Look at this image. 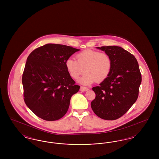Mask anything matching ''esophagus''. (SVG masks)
<instances>
[{
    "instance_id": "1",
    "label": "esophagus",
    "mask_w": 159,
    "mask_h": 159,
    "mask_svg": "<svg viewBox=\"0 0 159 159\" xmlns=\"http://www.w3.org/2000/svg\"><path fill=\"white\" fill-rule=\"evenodd\" d=\"M80 90L81 91H88V90H89V89H88V88H86V87L81 86V87H80Z\"/></svg>"
}]
</instances>
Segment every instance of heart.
Returning a JSON list of instances; mask_svg holds the SVG:
<instances>
[{
	"instance_id": "b5f03b06",
	"label": "heart",
	"mask_w": 159,
	"mask_h": 159,
	"mask_svg": "<svg viewBox=\"0 0 159 159\" xmlns=\"http://www.w3.org/2000/svg\"><path fill=\"white\" fill-rule=\"evenodd\" d=\"M77 61L68 58L66 67L70 76L77 80L79 76L86 73L80 79L83 84H90L93 82L101 83L104 81L111 73L112 60L105 52L88 49L77 54Z\"/></svg>"
}]
</instances>
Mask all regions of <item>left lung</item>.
I'll return each instance as SVG.
<instances>
[{"label":"left lung","mask_w":159,"mask_h":159,"mask_svg":"<svg viewBox=\"0 0 159 159\" xmlns=\"http://www.w3.org/2000/svg\"><path fill=\"white\" fill-rule=\"evenodd\" d=\"M97 48L110 56L113 65L107 79L92 88L96 97L91 102V108L102 119L116 120L136 102L141 74L136 58L123 48L116 46Z\"/></svg>","instance_id":"8db88e82"}]
</instances>
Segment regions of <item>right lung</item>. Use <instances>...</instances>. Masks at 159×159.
I'll list each match as a JSON object with an SVG mask.
<instances>
[{
	"mask_svg": "<svg viewBox=\"0 0 159 159\" xmlns=\"http://www.w3.org/2000/svg\"><path fill=\"white\" fill-rule=\"evenodd\" d=\"M80 49L49 43L29 55L22 76L24 100L38 117L47 121L62 118L67 112L76 85L66 67L71 55Z\"/></svg>",
	"mask_w": 159,
	"mask_h": 159,
	"instance_id": "right-lung-1",
	"label": "right lung"
}]
</instances>
